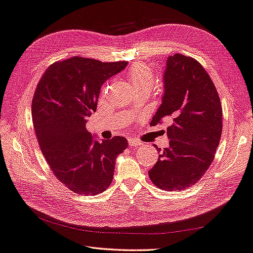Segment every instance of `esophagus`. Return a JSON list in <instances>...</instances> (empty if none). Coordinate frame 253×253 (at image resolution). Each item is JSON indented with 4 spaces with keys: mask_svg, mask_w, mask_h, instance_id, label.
<instances>
[{
    "mask_svg": "<svg viewBox=\"0 0 253 253\" xmlns=\"http://www.w3.org/2000/svg\"><path fill=\"white\" fill-rule=\"evenodd\" d=\"M127 142H128V145L131 146V147L137 148V147L141 146V142L138 141L137 139H135V138H128V139H127Z\"/></svg>",
    "mask_w": 253,
    "mask_h": 253,
    "instance_id": "1",
    "label": "esophagus"
}]
</instances>
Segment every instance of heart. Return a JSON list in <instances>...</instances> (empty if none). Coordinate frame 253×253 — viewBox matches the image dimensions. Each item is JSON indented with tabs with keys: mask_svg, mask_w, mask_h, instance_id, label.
Returning <instances> with one entry per match:
<instances>
[{
	"mask_svg": "<svg viewBox=\"0 0 253 253\" xmlns=\"http://www.w3.org/2000/svg\"><path fill=\"white\" fill-rule=\"evenodd\" d=\"M127 79L134 91L152 90L155 84V76L151 68L143 63L134 64L127 71Z\"/></svg>",
	"mask_w": 253,
	"mask_h": 253,
	"instance_id": "1",
	"label": "heart"
}]
</instances>
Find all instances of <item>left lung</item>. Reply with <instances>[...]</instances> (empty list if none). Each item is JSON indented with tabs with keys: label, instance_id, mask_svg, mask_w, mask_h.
Listing matches in <instances>:
<instances>
[{
	"label": "left lung",
	"instance_id": "8db88e82",
	"mask_svg": "<svg viewBox=\"0 0 253 253\" xmlns=\"http://www.w3.org/2000/svg\"><path fill=\"white\" fill-rule=\"evenodd\" d=\"M164 83L163 102L150 125L168 122L169 148L159 149L149 176L163 190L180 192L195 185L213 163L222 132V107L213 81L193 57L170 55Z\"/></svg>",
	"mask_w": 253,
	"mask_h": 253
}]
</instances>
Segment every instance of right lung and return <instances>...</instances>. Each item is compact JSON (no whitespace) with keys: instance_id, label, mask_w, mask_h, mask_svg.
<instances>
[{"instance_id":"1","label":"right lung","mask_w":253,"mask_h":253,"mask_svg":"<svg viewBox=\"0 0 253 253\" xmlns=\"http://www.w3.org/2000/svg\"><path fill=\"white\" fill-rule=\"evenodd\" d=\"M126 65L74 56L50 65L37 84L32 118L39 147L56 179L76 194L106 190L116 158L128 145L122 136L99 142L86 128L102 84Z\"/></svg>"}]
</instances>
